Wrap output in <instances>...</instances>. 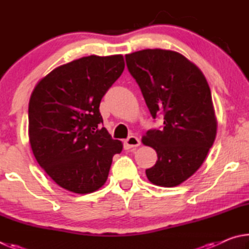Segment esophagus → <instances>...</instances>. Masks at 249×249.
Listing matches in <instances>:
<instances>
[{
	"label": "esophagus",
	"instance_id": "1",
	"mask_svg": "<svg viewBox=\"0 0 249 249\" xmlns=\"http://www.w3.org/2000/svg\"><path fill=\"white\" fill-rule=\"evenodd\" d=\"M141 145V141L140 138H137L136 136H129L127 140H125L124 142V149L128 150L132 148H136Z\"/></svg>",
	"mask_w": 249,
	"mask_h": 249
}]
</instances>
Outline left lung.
I'll use <instances>...</instances> for the list:
<instances>
[{
  "instance_id": "8db88e82",
  "label": "left lung",
  "mask_w": 249,
  "mask_h": 249,
  "mask_svg": "<svg viewBox=\"0 0 249 249\" xmlns=\"http://www.w3.org/2000/svg\"><path fill=\"white\" fill-rule=\"evenodd\" d=\"M125 60L153 119H163L142 137L158 156L146 176L156 185L176 187L199 169L215 140L209 84L196 65L171 50H140Z\"/></svg>"
}]
</instances>
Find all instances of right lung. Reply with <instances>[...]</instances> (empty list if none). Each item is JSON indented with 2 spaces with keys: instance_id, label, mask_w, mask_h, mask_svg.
Wrapping results in <instances>:
<instances>
[{
  "instance_id": "1",
  "label": "right lung",
  "mask_w": 249,
  "mask_h": 249,
  "mask_svg": "<svg viewBox=\"0 0 249 249\" xmlns=\"http://www.w3.org/2000/svg\"><path fill=\"white\" fill-rule=\"evenodd\" d=\"M122 54L88 56L40 80L28 105L29 142L39 166L66 190L86 195L105 183L122 142L102 127L101 100L124 70Z\"/></svg>"
}]
</instances>
